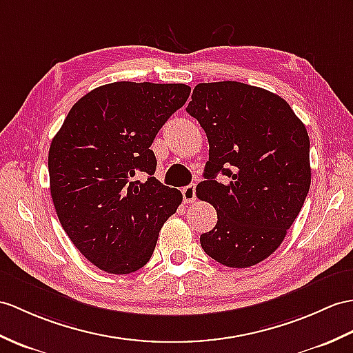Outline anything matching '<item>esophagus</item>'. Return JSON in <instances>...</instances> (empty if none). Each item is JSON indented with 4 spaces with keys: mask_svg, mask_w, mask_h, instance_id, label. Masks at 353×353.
<instances>
[{
    "mask_svg": "<svg viewBox=\"0 0 353 353\" xmlns=\"http://www.w3.org/2000/svg\"><path fill=\"white\" fill-rule=\"evenodd\" d=\"M182 194H183V201L186 204H192L195 201V185L191 183L185 186L182 190Z\"/></svg>",
    "mask_w": 353,
    "mask_h": 353,
    "instance_id": "obj_1",
    "label": "esophagus"
}]
</instances>
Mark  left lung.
Segmentation results:
<instances>
[{
  "instance_id": "obj_1",
  "label": "left lung",
  "mask_w": 353,
  "mask_h": 353,
  "mask_svg": "<svg viewBox=\"0 0 353 353\" xmlns=\"http://www.w3.org/2000/svg\"><path fill=\"white\" fill-rule=\"evenodd\" d=\"M186 111L209 139L196 195L218 214L201 248L228 268L257 265L280 247L310 190L304 123L283 97L237 81L199 84Z\"/></svg>"
}]
</instances>
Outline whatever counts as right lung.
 Returning <instances> with one entry per match:
<instances>
[{"label":"right lung","instance_id":"1","mask_svg":"<svg viewBox=\"0 0 353 353\" xmlns=\"http://www.w3.org/2000/svg\"><path fill=\"white\" fill-rule=\"evenodd\" d=\"M190 93L185 84L97 87L72 106L52 139L48 168L57 216L79 252L105 272L141 269L182 203V192L153 177L150 145Z\"/></svg>","mask_w":353,"mask_h":353}]
</instances>
